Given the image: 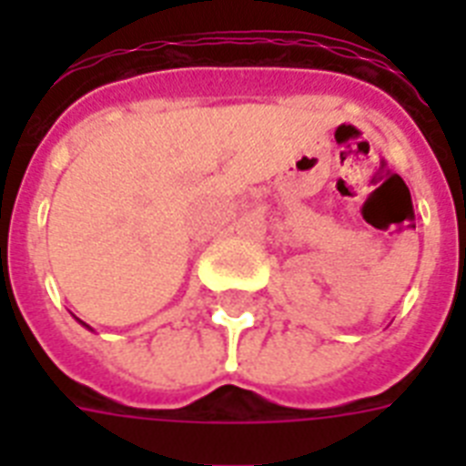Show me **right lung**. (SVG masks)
Listing matches in <instances>:
<instances>
[{
	"mask_svg": "<svg viewBox=\"0 0 466 466\" xmlns=\"http://www.w3.org/2000/svg\"><path fill=\"white\" fill-rule=\"evenodd\" d=\"M82 324H84V321H82ZM84 326H86V324H84ZM86 329H89V326H86Z\"/></svg>",
	"mask_w": 466,
	"mask_h": 466,
	"instance_id": "1",
	"label": "right lung"
}]
</instances>
